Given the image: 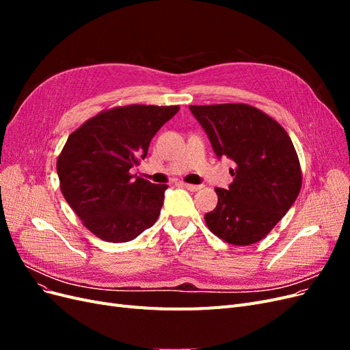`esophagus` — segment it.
Wrapping results in <instances>:
<instances>
[{
    "label": "esophagus",
    "instance_id": "esophagus-1",
    "mask_svg": "<svg viewBox=\"0 0 350 350\" xmlns=\"http://www.w3.org/2000/svg\"><path fill=\"white\" fill-rule=\"evenodd\" d=\"M181 185H183L184 188L189 189V191H198V189L203 188V187H201V185H194V184H185V183H183Z\"/></svg>",
    "mask_w": 350,
    "mask_h": 350
}]
</instances>
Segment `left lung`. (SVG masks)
Here are the masks:
<instances>
[{
	"instance_id": "left-lung-1",
	"label": "left lung",
	"mask_w": 350,
	"mask_h": 350,
	"mask_svg": "<svg viewBox=\"0 0 350 350\" xmlns=\"http://www.w3.org/2000/svg\"><path fill=\"white\" fill-rule=\"evenodd\" d=\"M215 153L235 162L229 189L216 188L217 206L207 228L230 245L266 238L291 208L302 187V171L289 134L247 103L191 105Z\"/></svg>"
}]
</instances>
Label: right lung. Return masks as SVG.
<instances>
[{
  "mask_svg": "<svg viewBox=\"0 0 350 350\" xmlns=\"http://www.w3.org/2000/svg\"><path fill=\"white\" fill-rule=\"evenodd\" d=\"M175 107L105 109L72 131L57 161L61 193L81 224L107 242H129L154 225L167 185L130 174Z\"/></svg>",
  "mask_w": 350,
  "mask_h": 350,
  "instance_id": "add662e5",
  "label": "right lung"
}]
</instances>
